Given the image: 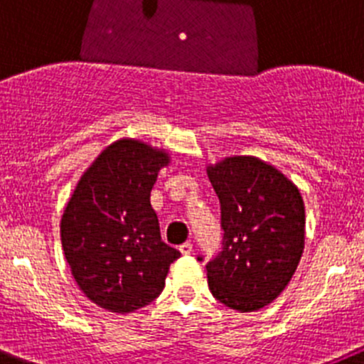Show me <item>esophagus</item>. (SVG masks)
Wrapping results in <instances>:
<instances>
[{
	"instance_id": "esophagus-1",
	"label": "esophagus",
	"mask_w": 364,
	"mask_h": 364,
	"mask_svg": "<svg viewBox=\"0 0 364 364\" xmlns=\"http://www.w3.org/2000/svg\"><path fill=\"white\" fill-rule=\"evenodd\" d=\"M179 250H181V254H185V256H188V254H192L193 250V245L190 242H185L183 245H179Z\"/></svg>"
}]
</instances>
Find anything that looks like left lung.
Listing matches in <instances>:
<instances>
[{
    "label": "left lung",
    "instance_id": "left-lung-1",
    "mask_svg": "<svg viewBox=\"0 0 364 364\" xmlns=\"http://www.w3.org/2000/svg\"><path fill=\"white\" fill-rule=\"evenodd\" d=\"M220 200L222 250L206 264L218 302L240 313L276 301L304 250V200L276 167L254 156H231L208 167ZM203 261V256L197 257Z\"/></svg>",
    "mask_w": 364,
    "mask_h": 364
}]
</instances>
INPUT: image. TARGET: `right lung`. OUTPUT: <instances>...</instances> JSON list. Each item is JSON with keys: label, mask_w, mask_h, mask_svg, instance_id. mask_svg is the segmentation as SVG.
I'll return each mask as SVG.
<instances>
[{"label": "right lung", "mask_w": 364, "mask_h": 364, "mask_svg": "<svg viewBox=\"0 0 364 364\" xmlns=\"http://www.w3.org/2000/svg\"><path fill=\"white\" fill-rule=\"evenodd\" d=\"M165 151L140 140L108 146L81 176L60 222L65 259L80 290L112 313L144 308L161 294L181 254L161 242L151 208Z\"/></svg>", "instance_id": "add662e5"}]
</instances>
